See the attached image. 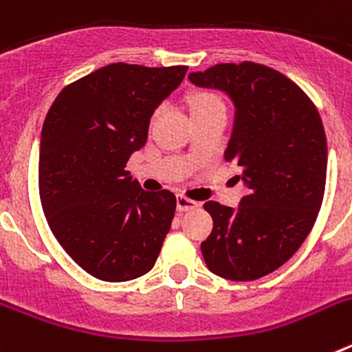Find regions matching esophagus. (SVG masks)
Masks as SVG:
<instances>
[{"label":"esophagus","instance_id":"esophagus-1","mask_svg":"<svg viewBox=\"0 0 352 352\" xmlns=\"http://www.w3.org/2000/svg\"><path fill=\"white\" fill-rule=\"evenodd\" d=\"M176 208H178V211H188L197 208V203L192 201V199L185 197V195H178V197H176Z\"/></svg>","mask_w":352,"mask_h":352}]
</instances>
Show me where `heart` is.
<instances>
[{
  "mask_svg": "<svg viewBox=\"0 0 352 352\" xmlns=\"http://www.w3.org/2000/svg\"><path fill=\"white\" fill-rule=\"evenodd\" d=\"M220 100L213 95H197L192 102V111L195 109H203V107H211V105H219Z\"/></svg>",
  "mask_w": 352,
  "mask_h": 352,
  "instance_id": "b5f03b06",
  "label": "heart"
}]
</instances>
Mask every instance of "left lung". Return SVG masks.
<instances>
[{"instance_id": "8db88e82", "label": "left lung", "mask_w": 352, "mask_h": 352, "mask_svg": "<svg viewBox=\"0 0 352 352\" xmlns=\"http://www.w3.org/2000/svg\"><path fill=\"white\" fill-rule=\"evenodd\" d=\"M188 79L231 98L226 160L248 188L238 208L204 204L213 219L201 243L204 263L227 280H257L296 254L321 210L328 166L321 116L300 86L264 65L220 63Z\"/></svg>"}]
</instances>
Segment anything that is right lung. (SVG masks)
<instances>
[{
  "mask_svg": "<svg viewBox=\"0 0 352 352\" xmlns=\"http://www.w3.org/2000/svg\"><path fill=\"white\" fill-rule=\"evenodd\" d=\"M186 67L113 63L68 84L43 121L38 188L54 238L98 280L126 282L155 266L176 210L173 192H146L125 169L155 109Z\"/></svg>",
  "mask_w": 352,
  "mask_h": 352,
  "instance_id": "1",
  "label": "right lung"
}]
</instances>
